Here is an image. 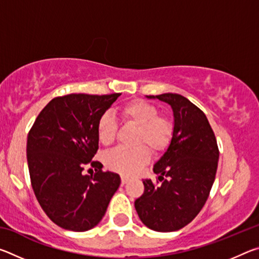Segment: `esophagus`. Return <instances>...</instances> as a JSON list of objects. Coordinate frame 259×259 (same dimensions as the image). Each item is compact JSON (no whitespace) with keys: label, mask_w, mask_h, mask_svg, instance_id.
<instances>
[{"label":"esophagus","mask_w":259,"mask_h":259,"mask_svg":"<svg viewBox=\"0 0 259 259\" xmlns=\"http://www.w3.org/2000/svg\"><path fill=\"white\" fill-rule=\"evenodd\" d=\"M128 182H129V177L128 176H124V175H122V176H121L122 185H124V184H126Z\"/></svg>","instance_id":"obj_1"}]
</instances>
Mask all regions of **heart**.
<instances>
[{
    "instance_id": "1",
    "label": "heart",
    "mask_w": 259,
    "mask_h": 259,
    "mask_svg": "<svg viewBox=\"0 0 259 259\" xmlns=\"http://www.w3.org/2000/svg\"><path fill=\"white\" fill-rule=\"evenodd\" d=\"M120 115L123 123L137 128L135 145H146L155 154L166 150L174 135V124L168 117L160 115L155 105L144 100H131L120 107ZM99 142L105 146L112 145L117 134V124L111 113L99 116L96 125ZM150 151L145 146L133 150L116 148L105 156V164L113 171L133 176L150 161Z\"/></svg>"
}]
</instances>
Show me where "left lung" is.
Returning <instances> with one entry per match:
<instances>
[{
  "label": "left lung",
  "mask_w": 259,
  "mask_h": 259,
  "mask_svg": "<svg viewBox=\"0 0 259 259\" xmlns=\"http://www.w3.org/2000/svg\"><path fill=\"white\" fill-rule=\"evenodd\" d=\"M146 97L171 106L174 135L153 168L162 184L154 186L151 179L143 181L145 190L135 208L148 229L172 232L191 223L208 199L218 165L217 140L205 114L184 96Z\"/></svg>",
  "instance_id": "1"
}]
</instances>
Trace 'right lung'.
Returning <instances> with one entry per match:
<instances>
[{"mask_svg": "<svg viewBox=\"0 0 259 259\" xmlns=\"http://www.w3.org/2000/svg\"><path fill=\"white\" fill-rule=\"evenodd\" d=\"M121 94H71L51 100L27 137V163L35 196L43 211L65 230L89 231L104 217L121 178L91 161L98 151L99 116ZM88 164L96 174L88 177Z\"/></svg>", "mask_w": 259, "mask_h": 259, "instance_id": "add662e5", "label": "right lung"}]
</instances>
